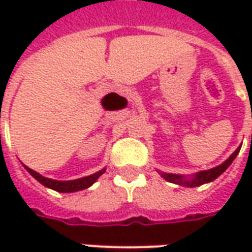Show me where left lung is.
I'll use <instances>...</instances> for the list:
<instances>
[{
	"mask_svg": "<svg viewBox=\"0 0 252 252\" xmlns=\"http://www.w3.org/2000/svg\"><path fill=\"white\" fill-rule=\"evenodd\" d=\"M240 147H242V146H240ZM240 147L236 148L235 153H233L227 160H224L221 164H219V166L213 167V169L198 171V173L190 175V177L181 174H171V173H163V171H158V173L160 174V177H163L166 181L173 182V184H177V185L185 186V188H195V186L204 185V184H208V182H212V181L216 180L217 177H220V175L231 166V163L233 162V159L238 157L239 151H240Z\"/></svg>",
	"mask_w": 252,
	"mask_h": 252,
	"instance_id": "1",
	"label": "left lung"
}]
</instances>
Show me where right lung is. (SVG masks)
<instances>
[{
	"instance_id": "obj_1",
	"label": "right lung",
	"mask_w": 252,
	"mask_h": 252,
	"mask_svg": "<svg viewBox=\"0 0 252 252\" xmlns=\"http://www.w3.org/2000/svg\"><path fill=\"white\" fill-rule=\"evenodd\" d=\"M25 167V170L30 173L36 181H39L41 185H44L46 188H50V189L55 190V191H59V193H74V191H79V190H85L90 188L93 185L95 181L98 180L101 175L104 174L105 170L101 169L97 173H94L92 175H88V177H82V178H78V180H71V181H57L51 180V178H47V177H43L39 173H36L35 170L27 167L25 164H23Z\"/></svg>"
}]
</instances>
